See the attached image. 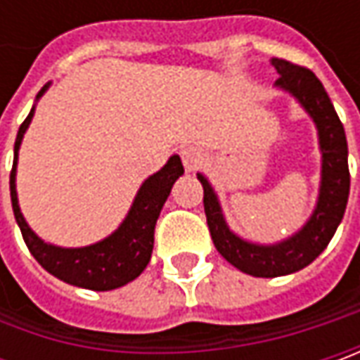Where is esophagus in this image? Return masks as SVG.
I'll return each instance as SVG.
<instances>
[{"mask_svg": "<svg viewBox=\"0 0 360 360\" xmlns=\"http://www.w3.org/2000/svg\"><path fill=\"white\" fill-rule=\"evenodd\" d=\"M202 160H204V156L200 154V150H196L192 146H188V148L182 150V162H184V168H186L188 172L198 170L202 166Z\"/></svg>", "mask_w": 360, "mask_h": 360, "instance_id": "esophagus-1", "label": "esophagus"}]
</instances>
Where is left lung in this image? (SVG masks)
Returning a JSON list of instances; mask_svg holds the SVG:
<instances>
[{
    "mask_svg": "<svg viewBox=\"0 0 360 360\" xmlns=\"http://www.w3.org/2000/svg\"><path fill=\"white\" fill-rule=\"evenodd\" d=\"M270 63L281 76L274 86L288 91L304 108V112L311 116L319 131L323 168L319 200L311 218L298 232L276 244H255L242 240L240 236H236L229 229L218 196L214 188L210 186L208 178L204 174H198V180L204 188V212L216 250L232 266L258 278L284 276L309 266L335 236L345 214L351 190L349 148L345 128L321 79L311 70L286 60L272 58Z\"/></svg>",
    "mask_w": 360,
    "mask_h": 360,
    "instance_id": "8db88e82",
    "label": "left lung"
}]
</instances>
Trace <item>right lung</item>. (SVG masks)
Segmentation results:
<instances>
[{"mask_svg":"<svg viewBox=\"0 0 360 360\" xmlns=\"http://www.w3.org/2000/svg\"><path fill=\"white\" fill-rule=\"evenodd\" d=\"M49 84H46L35 100L44 96ZM35 108H32L30 116L23 120L18 130L15 146H13V168L9 174V192H11V206L15 222L21 230V236L27 244L34 258L63 283L74 284L79 288L90 290H114L124 284L131 283L142 274L148 266L152 248H154V229L158 220L160 210L166 198L170 196L174 182L184 174V166L180 156L174 154L164 164V168L152 174L140 186L130 212L124 218L118 230H114L104 240L82 246V248H62L44 242L21 214L18 204V190H15V168H18V152H20L23 134L34 118Z\"/></svg>","mask_w":360,"mask_h":360,"instance_id":"add662e5","label":"right lung"}]
</instances>
